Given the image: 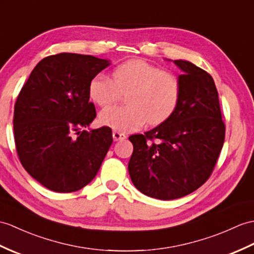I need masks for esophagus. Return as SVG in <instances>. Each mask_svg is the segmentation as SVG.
Masks as SVG:
<instances>
[{
    "mask_svg": "<svg viewBox=\"0 0 254 254\" xmlns=\"http://www.w3.org/2000/svg\"><path fill=\"white\" fill-rule=\"evenodd\" d=\"M113 137H114V140H115V141H118V140L126 139V138H127V135L123 134V133L115 131V132L113 133Z\"/></svg>",
    "mask_w": 254,
    "mask_h": 254,
    "instance_id": "obj_1",
    "label": "esophagus"
}]
</instances>
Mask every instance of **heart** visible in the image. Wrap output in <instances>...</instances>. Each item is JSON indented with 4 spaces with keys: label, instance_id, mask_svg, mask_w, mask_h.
I'll list each match as a JSON object with an SVG mask.
<instances>
[{
    "label": "heart",
    "instance_id": "1",
    "mask_svg": "<svg viewBox=\"0 0 254 254\" xmlns=\"http://www.w3.org/2000/svg\"><path fill=\"white\" fill-rule=\"evenodd\" d=\"M127 106H111L100 111V125L116 131H135L147 123L158 126L170 119L178 108L181 83L175 74L162 71L144 61H129L118 66L111 79L98 74L91 80L88 95L98 106H107L119 92H127Z\"/></svg>",
    "mask_w": 254,
    "mask_h": 254
}]
</instances>
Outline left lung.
Instances as JSON below:
<instances>
[{
    "label": "left lung",
    "instance_id": "left-lung-1",
    "mask_svg": "<svg viewBox=\"0 0 254 254\" xmlns=\"http://www.w3.org/2000/svg\"><path fill=\"white\" fill-rule=\"evenodd\" d=\"M171 62V60H167ZM181 69V98L173 116L144 135H132L128 173L148 197L172 200L204 184L225 138L219 94L213 78L188 61H172Z\"/></svg>",
    "mask_w": 254,
    "mask_h": 254
}]
</instances>
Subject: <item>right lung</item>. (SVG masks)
Returning <instances> with one entry per match:
<instances>
[{
	"label": "right lung",
	"mask_w": 254,
	"mask_h": 254,
	"mask_svg": "<svg viewBox=\"0 0 254 254\" xmlns=\"http://www.w3.org/2000/svg\"><path fill=\"white\" fill-rule=\"evenodd\" d=\"M109 64L108 60L73 53L43 58L16 100L13 125L19 160L53 191L86 186L113 144L110 127L85 129L96 117L88 85Z\"/></svg>",
	"instance_id": "1"
}]
</instances>
